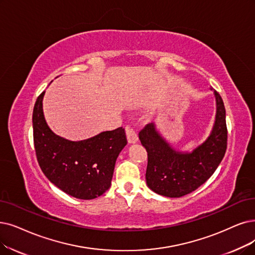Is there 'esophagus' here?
Here are the masks:
<instances>
[{
  "instance_id": "1",
  "label": "esophagus",
  "mask_w": 255,
  "mask_h": 255,
  "mask_svg": "<svg viewBox=\"0 0 255 255\" xmlns=\"http://www.w3.org/2000/svg\"><path fill=\"white\" fill-rule=\"evenodd\" d=\"M127 137L128 143H135V142L138 141V135L136 130L131 127H127Z\"/></svg>"
}]
</instances>
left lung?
<instances>
[{
  "instance_id": "1",
  "label": "left lung",
  "mask_w": 255,
  "mask_h": 255,
  "mask_svg": "<svg viewBox=\"0 0 255 255\" xmlns=\"http://www.w3.org/2000/svg\"><path fill=\"white\" fill-rule=\"evenodd\" d=\"M217 116L208 139L190 154L172 149L156 131L152 124L144 126L139 138L147 151L145 179L158 195L180 198L195 191L212 176L227 148L226 111L221 95L215 91Z\"/></svg>"
}]
</instances>
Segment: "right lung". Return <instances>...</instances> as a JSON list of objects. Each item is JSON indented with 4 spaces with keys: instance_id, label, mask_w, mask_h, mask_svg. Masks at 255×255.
<instances>
[{
    "instance_id": "right-lung-1",
    "label": "right lung",
    "mask_w": 255,
    "mask_h": 255,
    "mask_svg": "<svg viewBox=\"0 0 255 255\" xmlns=\"http://www.w3.org/2000/svg\"><path fill=\"white\" fill-rule=\"evenodd\" d=\"M39 94L33 108V142L38 164L45 176L68 195L92 200L111 186L115 162L127 143L124 128L104 131L84 141H69L53 134L43 114Z\"/></svg>"
}]
</instances>
